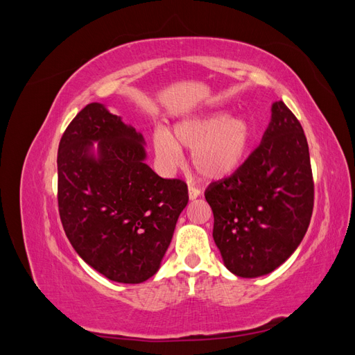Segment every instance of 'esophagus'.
<instances>
[{
	"label": "esophagus",
	"mask_w": 355,
	"mask_h": 355,
	"mask_svg": "<svg viewBox=\"0 0 355 355\" xmlns=\"http://www.w3.org/2000/svg\"><path fill=\"white\" fill-rule=\"evenodd\" d=\"M188 196H189V200H196V198H198L201 196V191L198 188H196V187L189 185L188 187Z\"/></svg>",
	"instance_id": "1"
}]
</instances>
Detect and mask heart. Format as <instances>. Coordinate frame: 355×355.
Segmentation results:
<instances>
[{
	"mask_svg": "<svg viewBox=\"0 0 355 355\" xmlns=\"http://www.w3.org/2000/svg\"><path fill=\"white\" fill-rule=\"evenodd\" d=\"M252 141V128L244 118L216 112L184 120L173 136L164 130L154 135L155 155L161 164L175 168L182 163L180 148L192 149V163L207 179H219L237 170Z\"/></svg>",
	"mask_w": 355,
	"mask_h": 355,
	"instance_id": "obj_1",
	"label": "heart"
}]
</instances>
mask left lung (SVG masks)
I'll list each match as a JSON object with an SVG mask.
<instances>
[{
	"instance_id": "left-lung-1",
	"label": "left lung",
	"mask_w": 355,
	"mask_h": 355,
	"mask_svg": "<svg viewBox=\"0 0 355 355\" xmlns=\"http://www.w3.org/2000/svg\"><path fill=\"white\" fill-rule=\"evenodd\" d=\"M204 196L213 240L232 274H270L297 249L313 216L314 180L304 128L284 102L272 105L259 146Z\"/></svg>"
}]
</instances>
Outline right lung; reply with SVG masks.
Returning <instances> with one entry per match:
<instances>
[{"mask_svg": "<svg viewBox=\"0 0 355 355\" xmlns=\"http://www.w3.org/2000/svg\"><path fill=\"white\" fill-rule=\"evenodd\" d=\"M145 157L142 135L98 102L75 115L59 144L63 230L85 263L118 283H142L158 271L188 204L185 182L159 178Z\"/></svg>", "mask_w": 355, "mask_h": 355, "instance_id": "right-lung-1", "label": "right lung"}]
</instances>
